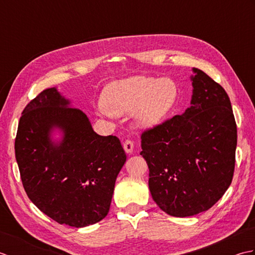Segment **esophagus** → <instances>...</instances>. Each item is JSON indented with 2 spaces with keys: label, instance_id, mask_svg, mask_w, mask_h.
<instances>
[{
  "label": "esophagus",
  "instance_id": "1",
  "mask_svg": "<svg viewBox=\"0 0 255 255\" xmlns=\"http://www.w3.org/2000/svg\"><path fill=\"white\" fill-rule=\"evenodd\" d=\"M124 149L126 151V153H132L133 151V142L131 140H126L124 142Z\"/></svg>",
  "mask_w": 255,
  "mask_h": 255
}]
</instances>
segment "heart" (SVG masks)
Masks as SVG:
<instances>
[{"label":"heart","instance_id":"1","mask_svg":"<svg viewBox=\"0 0 255 255\" xmlns=\"http://www.w3.org/2000/svg\"><path fill=\"white\" fill-rule=\"evenodd\" d=\"M176 99L177 85L173 80L136 75L106 86L102 97L106 111L101 114L125 116L133 113L137 127L151 129L166 117Z\"/></svg>","mask_w":255,"mask_h":255}]
</instances>
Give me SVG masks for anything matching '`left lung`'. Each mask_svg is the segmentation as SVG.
<instances>
[{
  "label": "left lung",
  "mask_w": 255,
  "mask_h": 255,
  "mask_svg": "<svg viewBox=\"0 0 255 255\" xmlns=\"http://www.w3.org/2000/svg\"><path fill=\"white\" fill-rule=\"evenodd\" d=\"M193 73L191 106L141 134L150 193L174 217L213 207L235 171L237 125L229 96L202 70L193 68Z\"/></svg>",
  "instance_id": "1"
}]
</instances>
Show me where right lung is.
Listing matches in <instances>:
<instances>
[{"mask_svg":"<svg viewBox=\"0 0 255 255\" xmlns=\"http://www.w3.org/2000/svg\"><path fill=\"white\" fill-rule=\"evenodd\" d=\"M70 106L57 88L29 102L19 119L15 156L31 202L58 224L82 228L107 216L127 156L117 137L97 134L88 116Z\"/></svg>","mask_w":255,"mask_h":255,"instance_id":"right-lung-1","label":"right lung"}]
</instances>
